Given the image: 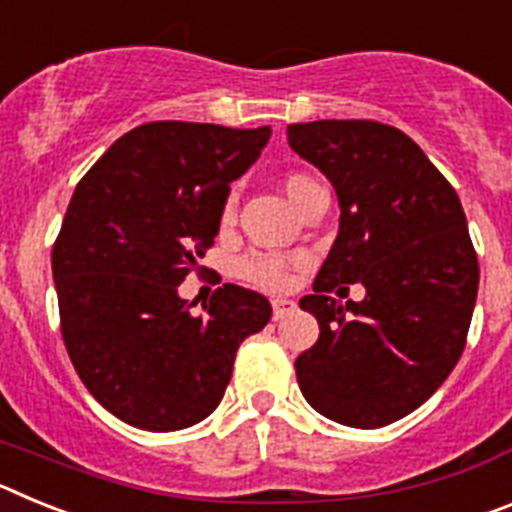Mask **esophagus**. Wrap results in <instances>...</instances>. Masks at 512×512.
<instances>
[{
	"mask_svg": "<svg viewBox=\"0 0 512 512\" xmlns=\"http://www.w3.org/2000/svg\"><path fill=\"white\" fill-rule=\"evenodd\" d=\"M295 300H287V297H274L271 300V310H274V320L284 318V315H289V312L295 310Z\"/></svg>",
	"mask_w": 512,
	"mask_h": 512,
	"instance_id": "esophagus-1",
	"label": "esophagus"
}]
</instances>
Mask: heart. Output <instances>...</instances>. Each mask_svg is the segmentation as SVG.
I'll return each instance as SVG.
<instances>
[{
    "label": "heart",
    "instance_id": "obj_1",
    "mask_svg": "<svg viewBox=\"0 0 512 512\" xmlns=\"http://www.w3.org/2000/svg\"><path fill=\"white\" fill-rule=\"evenodd\" d=\"M312 179L305 174H289L284 179V192L295 205L300 200V194L305 192L307 187H312ZM235 217V194H228L223 202V210H220V220L223 223H230ZM235 274L238 279L248 284H256V287L264 289H282L287 287L289 279H292V266L284 256H277V253H261V251H251L246 256L235 261Z\"/></svg>",
    "mask_w": 512,
    "mask_h": 512
}]
</instances>
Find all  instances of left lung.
Listing matches in <instances>:
<instances>
[{
    "instance_id": "left-lung-1",
    "label": "left lung",
    "mask_w": 512,
    "mask_h": 512,
    "mask_svg": "<svg viewBox=\"0 0 512 512\" xmlns=\"http://www.w3.org/2000/svg\"><path fill=\"white\" fill-rule=\"evenodd\" d=\"M292 151L336 187L341 230L302 310L318 318L297 382L325 418L379 428L420 408L467 346L479 264L454 187L413 138L374 120L289 125ZM361 281L367 297L341 306Z\"/></svg>"
}]
</instances>
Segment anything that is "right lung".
<instances>
[{"mask_svg":"<svg viewBox=\"0 0 512 512\" xmlns=\"http://www.w3.org/2000/svg\"><path fill=\"white\" fill-rule=\"evenodd\" d=\"M269 135L146 122L76 184L51 253L61 336L94 400L128 425L164 433L205 420L238 346L269 323V300L235 284L215 289L202 315L176 295L215 243L228 184Z\"/></svg>","mask_w":512,"mask_h":512,"instance_id":"obj_1","label":"right lung"}]
</instances>
